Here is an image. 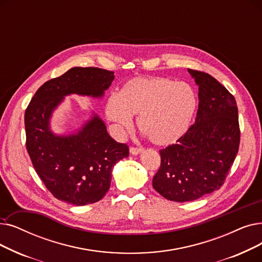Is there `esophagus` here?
I'll use <instances>...</instances> for the list:
<instances>
[{
    "mask_svg": "<svg viewBox=\"0 0 262 262\" xmlns=\"http://www.w3.org/2000/svg\"><path fill=\"white\" fill-rule=\"evenodd\" d=\"M143 151V147L141 146H130L129 152L132 155H138Z\"/></svg>",
    "mask_w": 262,
    "mask_h": 262,
    "instance_id": "34e87169",
    "label": "esophagus"
}]
</instances>
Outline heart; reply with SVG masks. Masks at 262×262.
Returning <instances> with one entry per match:
<instances>
[{
  "instance_id": "obj_1",
  "label": "heart",
  "mask_w": 262,
  "mask_h": 262,
  "mask_svg": "<svg viewBox=\"0 0 262 262\" xmlns=\"http://www.w3.org/2000/svg\"><path fill=\"white\" fill-rule=\"evenodd\" d=\"M197 107L195 91L185 82L166 77H135L118 94H110L105 115L118 129H128L138 116L140 132L156 145H169L188 130Z\"/></svg>"
}]
</instances>
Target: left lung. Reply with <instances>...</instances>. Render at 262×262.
<instances>
[{
  "instance_id": "1",
  "label": "left lung",
  "mask_w": 262,
  "mask_h": 262,
  "mask_svg": "<svg viewBox=\"0 0 262 262\" xmlns=\"http://www.w3.org/2000/svg\"><path fill=\"white\" fill-rule=\"evenodd\" d=\"M199 86L195 123L161 153L153 187L164 198L186 202L224 184L240 145L237 107L233 95L211 75L188 70Z\"/></svg>"
}]
</instances>
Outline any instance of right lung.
Here are the masks:
<instances>
[{"label": "right lung", "mask_w": 262, "mask_h": 262, "mask_svg": "<svg viewBox=\"0 0 262 262\" xmlns=\"http://www.w3.org/2000/svg\"><path fill=\"white\" fill-rule=\"evenodd\" d=\"M113 74L98 67H73L45 82L26 110L28 153L56 199L75 206L97 202L110 187L113 166L129 155L127 144L111 138L105 123L95 115L71 135L58 136L50 128L52 112L64 96L101 97L115 79Z\"/></svg>", "instance_id": "1"}]
</instances>
